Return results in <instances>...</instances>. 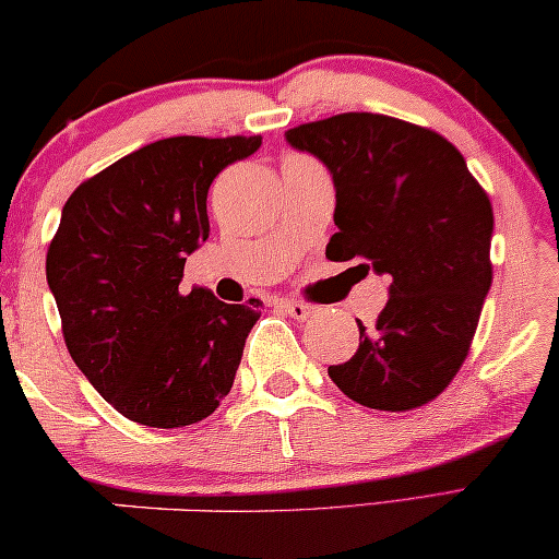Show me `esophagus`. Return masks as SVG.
<instances>
[{
	"label": "esophagus",
	"instance_id": "obj_1",
	"mask_svg": "<svg viewBox=\"0 0 559 559\" xmlns=\"http://www.w3.org/2000/svg\"><path fill=\"white\" fill-rule=\"evenodd\" d=\"M278 308L281 311H286L290 319H296V321H304L313 313V308L304 301H278Z\"/></svg>",
	"mask_w": 559,
	"mask_h": 559
}]
</instances>
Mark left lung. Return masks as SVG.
<instances>
[{"label":"left lung","mask_w":559,"mask_h":559,"mask_svg":"<svg viewBox=\"0 0 559 559\" xmlns=\"http://www.w3.org/2000/svg\"><path fill=\"white\" fill-rule=\"evenodd\" d=\"M333 175L326 255L391 281L373 326L329 377L356 404L409 412L444 391L469 354L492 286L495 213L464 157L439 132L389 115L344 112L286 132Z\"/></svg>","instance_id":"1"}]
</instances>
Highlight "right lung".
<instances>
[{"label": "right lung", "mask_w": 559, "mask_h": 559, "mask_svg": "<svg viewBox=\"0 0 559 559\" xmlns=\"http://www.w3.org/2000/svg\"><path fill=\"white\" fill-rule=\"evenodd\" d=\"M261 135L150 143L80 182L47 251L72 361L130 421L178 429L218 409L258 313L211 290L180 294L211 233L207 188Z\"/></svg>", "instance_id": "add662e5"}]
</instances>
